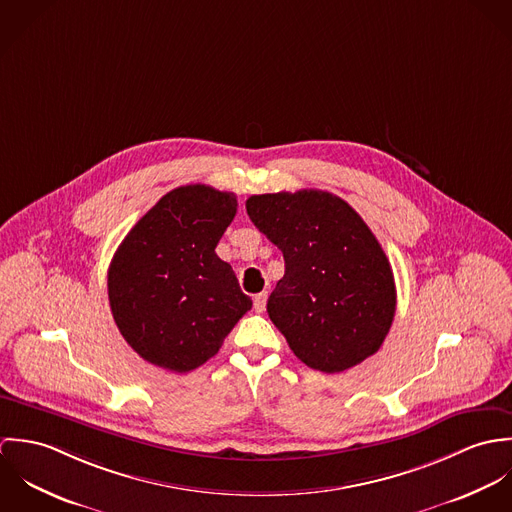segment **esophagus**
<instances>
[{
	"label": "esophagus",
	"mask_w": 512,
	"mask_h": 512,
	"mask_svg": "<svg viewBox=\"0 0 512 512\" xmlns=\"http://www.w3.org/2000/svg\"><path fill=\"white\" fill-rule=\"evenodd\" d=\"M266 301H268V293L262 292L254 295V309H256V313H262L266 309Z\"/></svg>",
	"instance_id": "34e87169"
}]
</instances>
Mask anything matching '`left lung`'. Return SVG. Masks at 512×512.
Segmentation results:
<instances>
[{
	"mask_svg": "<svg viewBox=\"0 0 512 512\" xmlns=\"http://www.w3.org/2000/svg\"><path fill=\"white\" fill-rule=\"evenodd\" d=\"M246 211L284 254L268 315L295 357L335 374L374 355L394 319L396 286L361 215L317 189L252 195Z\"/></svg>",
	"mask_w": 512,
	"mask_h": 512,
	"instance_id": "obj_1",
	"label": "left lung"
}]
</instances>
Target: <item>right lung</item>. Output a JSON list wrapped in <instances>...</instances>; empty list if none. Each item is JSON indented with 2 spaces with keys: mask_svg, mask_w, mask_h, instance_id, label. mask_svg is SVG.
<instances>
[{
  "mask_svg": "<svg viewBox=\"0 0 512 512\" xmlns=\"http://www.w3.org/2000/svg\"><path fill=\"white\" fill-rule=\"evenodd\" d=\"M234 215V193L177 187L118 246L108 268L110 309L147 363L173 372L207 363L252 307L215 252Z\"/></svg>",
  "mask_w": 512,
  "mask_h": 512,
  "instance_id": "add662e5",
  "label": "right lung"
}]
</instances>
